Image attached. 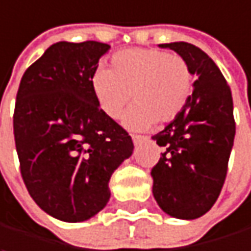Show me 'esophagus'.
Here are the masks:
<instances>
[{"instance_id": "1", "label": "esophagus", "mask_w": 251, "mask_h": 251, "mask_svg": "<svg viewBox=\"0 0 251 251\" xmlns=\"http://www.w3.org/2000/svg\"><path fill=\"white\" fill-rule=\"evenodd\" d=\"M131 139H133V143H134V146L137 148V146H140L145 140H146V137H143V136H137V134H133L131 136Z\"/></svg>"}]
</instances>
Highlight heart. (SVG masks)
<instances>
[{
  "label": "heart",
  "instance_id": "b5f03b06",
  "mask_svg": "<svg viewBox=\"0 0 251 251\" xmlns=\"http://www.w3.org/2000/svg\"><path fill=\"white\" fill-rule=\"evenodd\" d=\"M102 114L117 120L127 102H134L123 121L131 130H146L176 120L187 106L194 89L191 67L180 55L155 48L117 52L111 68H96L90 78Z\"/></svg>",
  "mask_w": 251,
  "mask_h": 251
}]
</instances>
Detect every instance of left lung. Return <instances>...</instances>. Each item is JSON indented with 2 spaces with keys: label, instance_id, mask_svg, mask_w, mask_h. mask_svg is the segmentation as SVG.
Segmentation results:
<instances>
[{
  "label": "left lung",
  "instance_id": "1",
  "mask_svg": "<svg viewBox=\"0 0 251 251\" xmlns=\"http://www.w3.org/2000/svg\"><path fill=\"white\" fill-rule=\"evenodd\" d=\"M176 51L197 75L184 111L152 139L165 151L152 168V193L177 219H196L216 201L235 136L231 89L213 60L187 42L161 44Z\"/></svg>",
  "mask_w": 251,
  "mask_h": 251
}]
</instances>
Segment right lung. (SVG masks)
I'll return each instance as SVG.
<instances>
[{
  "mask_svg": "<svg viewBox=\"0 0 251 251\" xmlns=\"http://www.w3.org/2000/svg\"><path fill=\"white\" fill-rule=\"evenodd\" d=\"M111 47L57 42L23 74L13 117L23 181L36 204L64 222L102 210L112 173L134 149L99 109L90 78Z\"/></svg>",
  "mask_w": 251,
  "mask_h": 251,
  "instance_id": "1",
  "label": "right lung"
}]
</instances>
